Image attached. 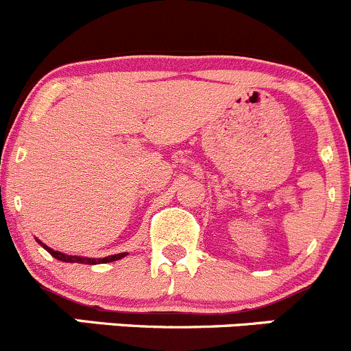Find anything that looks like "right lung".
<instances>
[{"label": "right lung", "instance_id": "add662e5", "mask_svg": "<svg viewBox=\"0 0 351 351\" xmlns=\"http://www.w3.org/2000/svg\"><path fill=\"white\" fill-rule=\"evenodd\" d=\"M42 243V242H40ZM43 245V243H42ZM43 249L47 250V252H50L51 256L55 257V259L58 261H64V263H79V264H104V263H112V261H117V259H123L124 256H128V254H116V256H109V257H104V259H86V257H79V256H67V254H62V252H57V250L50 249V247L43 245Z\"/></svg>", "mask_w": 351, "mask_h": 351}]
</instances>
